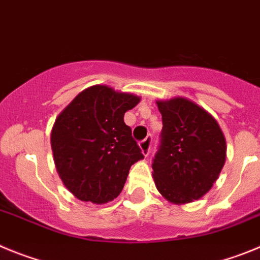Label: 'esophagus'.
<instances>
[{
    "label": "esophagus",
    "mask_w": 260,
    "mask_h": 260,
    "mask_svg": "<svg viewBox=\"0 0 260 260\" xmlns=\"http://www.w3.org/2000/svg\"><path fill=\"white\" fill-rule=\"evenodd\" d=\"M151 144H153V136L151 135H149L146 139L142 140V141H140V147H141L142 154H144L145 156H147L149 155V153H150Z\"/></svg>",
    "instance_id": "1"
}]
</instances>
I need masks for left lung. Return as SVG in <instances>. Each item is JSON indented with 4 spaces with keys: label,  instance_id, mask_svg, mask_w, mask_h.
Returning <instances> with one entry per match:
<instances>
[{
    "label": "left lung",
    "instance_id": "obj_1",
    "mask_svg": "<svg viewBox=\"0 0 260 260\" xmlns=\"http://www.w3.org/2000/svg\"><path fill=\"white\" fill-rule=\"evenodd\" d=\"M163 128L151 167L156 189L189 203L211 189L225 162V139L207 111L185 98L158 101Z\"/></svg>",
    "mask_w": 260,
    "mask_h": 260
}]
</instances>
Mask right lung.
Returning a JSON list of instances; mask_svg holds the SVG:
<instances>
[{
    "instance_id": "obj_1",
    "label": "right lung",
    "mask_w": 260,
    "mask_h": 260,
    "mask_svg": "<svg viewBox=\"0 0 260 260\" xmlns=\"http://www.w3.org/2000/svg\"><path fill=\"white\" fill-rule=\"evenodd\" d=\"M137 95L106 85L83 90L63 110L51 131V149L63 184L84 202H110L120 194L133 163L144 158L124 123Z\"/></svg>"
}]
</instances>
